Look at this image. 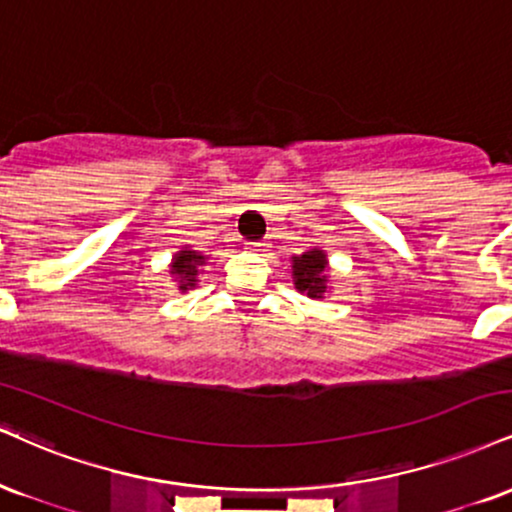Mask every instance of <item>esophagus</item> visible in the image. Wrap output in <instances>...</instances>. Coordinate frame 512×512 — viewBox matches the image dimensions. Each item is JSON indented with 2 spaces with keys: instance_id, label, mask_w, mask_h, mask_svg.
Returning a JSON list of instances; mask_svg holds the SVG:
<instances>
[{
  "instance_id": "obj_1",
  "label": "esophagus",
  "mask_w": 512,
  "mask_h": 512,
  "mask_svg": "<svg viewBox=\"0 0 512 512\" xmlns=\"http://www.w3.org/2000/svg\"><path fill=\"white\" fill-rule=\"evenodd\" d=\"M245 248H248L250 252H262L264 250V243H248V245H245Z\"/></svg>"
}]
</instances>
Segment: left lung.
I'll return each instance as SVG.
<instances>
[{
	"label": "left lung",
	"instance_id": "left-lung-1",
	"mask_svg": "<svg viewBox=\"0 0 512 512\" xmlns=\"http://www.w3.org/2000/svg\"><path fill=\"white\" fill-rule=\"evenodd\" d=\"M291 279L295 291L307 295L312 300H322L331 291L329 257L322 248H310L303 255L291 257Z\"/></svg>",
	"mask_w": 512,
	"mask_h": 512
}]
</instances>
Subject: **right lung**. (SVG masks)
Returning a JSON list of instances; mask_svg holds the SVG:
<instances>
[{
  "mask_svg": "<svg viewBox=\"0 0 512 512\" xmlns=\"http://www.w3.org/2000/svg\"><path fill=\"white\" fill-rule=\"evenodd\" d=\"M209 257L202 255L200 250L190 248V245H183L181 250L174 252L169 264V276L171 281H176V288L181 293L190 291V288L197 286V276H200L202 267H205Z\"/></svg>",
  "mask_w": 512,
  "mask_h": 512,
  "instance_id": "add662e5",
  "label": "right lung"
}]
</instances>
